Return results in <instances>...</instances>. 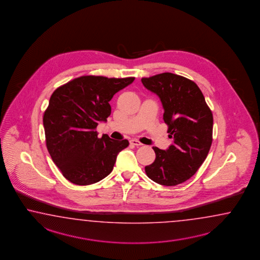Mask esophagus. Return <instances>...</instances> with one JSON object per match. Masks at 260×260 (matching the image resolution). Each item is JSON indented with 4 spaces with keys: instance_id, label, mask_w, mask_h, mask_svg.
Here are the masks:
<instances>
[{
    "instance_id": "esophagus-1",
    "label": "esophagus",
    "mask_w": 260,
    "mask_h": 260,
    "mask_svg": "<svg viewBox=\"0 0 260 260\" xmlns=\"http://www.w3.org/2000/svg\"><path fill=\"white\" fill-rule=\"evenodd\" d=\"M129 143H131V145H133V146H142L143 144L141 143V142H139L138 140L136 139H132L131 141H129Z\"/></svg>"
}]
</instances>
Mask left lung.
Here are the masks:
<instances>
[{
	"instance_id": "8db88e82",
	"label": "left lung",
	"mask_w": 260,
	"mask_h": 260,
	"mask_svg": "<svg viewBox=\"0 0 260 260\" xmlns=\"http://www.w3.org/2000/svg\"><path fill=\"white\" fill-rule=\"evenodd\" d=\"M141 81L159 98L167 133L174 139L166 150L153 146L156 158L145 167L146 176L165 186L183 183L197 173L209 154L212 113L197 83L185 77L165 72Z\"/></svg>"
}]
</instances>
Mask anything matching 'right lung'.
Listing matches in <instances>:
<instances>
[{
  "label": "right lung",
  "instance_id": "add662e5",
  "mask_svg": "<svg viewBox=\"0 0 260 260\" xmlns=\"http://www.w3.org/2000/svg\"><path fill=\"white\" fill-rule=\"evenodd\" d=\"M134 77L82 76L58 87L43 115L46 146L63 177L76 185H90L107 177L127 140L98 138L99 122L111 114L109 102Z\"/></svg>",
  "mask_w": 260,
  "mask_h": 260
}]
</instances>
